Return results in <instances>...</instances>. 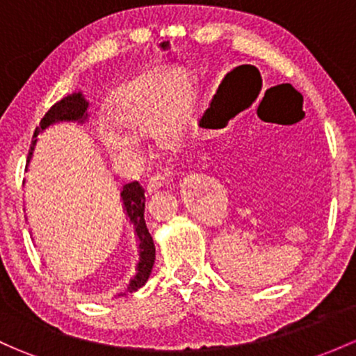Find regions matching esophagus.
Returning a JSON list of instances; mask_svg holds the SVG:
<instances>
[{
	"label": "esophagus",
	"mask_w": 356,
	"mask_h": 356,
	"mask_svg": "<svg viewBox=\"0 0 356 356\" xmlns=\"http://www.w3.org/2000/svg\"><path fill=\"white\" fill-rule=\"evenodd\" d=\"M165 177H167V174H162V172H156L155 175H152V177H149L148 182H147V193L152 194V193H155V191H159L160 188H162Z\"/></svg>",
	"instance_id": "obj_1"
}]
</instances>
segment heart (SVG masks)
<instances>
[{
	"instance_id": "1",
	"label": "heart",
	"mask_w": 356,
	"mask_h": 356,
	"mask_svg": "<svg viewBox=\"0 0 356 356\" xmlns=\"http://www.w3.org/2000/svg\"><path fill=\"white\" fill-rule=\"evenodd\" d=\"M193 104V87L186 78L152 80L119 92L112 104V119L100 128V140L112 156L138 160L140 136H159L172 141L181 133L182 121Z\"/></svg>"
}]
</instances>
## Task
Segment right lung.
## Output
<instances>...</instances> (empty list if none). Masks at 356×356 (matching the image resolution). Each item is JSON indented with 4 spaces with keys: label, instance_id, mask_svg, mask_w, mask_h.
<instances>
[{
    "label": "right lung",
    "instance_id": "obj_1",
    "mask_svg": "<svg viewBox=\"0 0 356 356\" xmlns=\"http://www.w3.org/2000/svg\"><path fill=\"white\" fill-rule=\"evenodd\" d=\"M87 107L88 102L81 97V93H73V95L65 97L59 102H56L49 111L46 112V115L42 118L40 124L35 128L32 138V147L35 145L37 134L42 129H46L47 126H51L52 122L58 121H80L83 122L87 119ZM32 147H30L29 155H32ZM122 196V204H124L126 215L129 216L131 223L134 225V232H136V237L140 241V263H138V273L133 280H131L128 290L122 291L119 295H126L128 291H136L138 288H141L145 283L148 282V276L152 273L153 263H155V244H153V238L149 235L147 223H145V189L138 184L136 181L129 182V184L122 186L121 189Z\"/></svg>",
    "mask_w": 356,
    "mask_h": 356
}]
</instances>
